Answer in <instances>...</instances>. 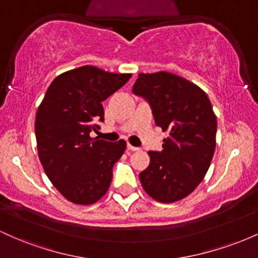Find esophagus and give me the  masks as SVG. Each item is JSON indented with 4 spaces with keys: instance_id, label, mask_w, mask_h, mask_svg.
Returning <instances> with one entry per match:
<instances>
[{
    "instance_id": "1",
    "label": "esophagus",
    "mask_w": 258,
    "mask_h": 258,
    "mask_svg": "<svg viewBox=\"0 0 258 258\" xmlns=\"http://www.w3.org/2000/svg\"><path fill=\"white\" fill-rule=\"evenodd\" d=\"M127 149L131 150V152H138V150H141V148L133 147V146H131V144H127Z\"/></svg>"
}]
</instances>
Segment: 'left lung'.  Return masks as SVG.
I'll return each mask as SVG.
<instances>
[{"mask_svg": "<svg viewBox=\"0 0 258 258\" xmlns=\"http://www.w3.org/2000/svg\"><path fill=\"white\" fill-rule=\"evenodd\" d=\"M133 94L148 102L155 125L168 132L161 152L139 173L142 185L160 203L178 201L199 185L211 164L217 121L206 93L170 73L139 74Z\"/></svg>", "mask_w": 258, "mask_h": 258, "instance_id": "8db88e82", "label": "left lung"}]
</instances>
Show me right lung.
<instances>
[{
    "instance_id": "add662e5",
    "label": "right lung",
    "mask_w": 258,
    "mask_h": 258,
    "mask_svg": "<svg viewBox=\"0 0 258 258\" xmlns=\"http://www.w3.org/2000/svg\"><path fill=\"white\" fill-rule=\"evenodd\" d=\"M130 78L85 65L53 80L38 106V158L52 184L72 203L90 205L109 189L112 166L125 152L126 142L111 143L91 138L90 133L104 121L102 102Z\"/></svg>"
}]
</instances>
